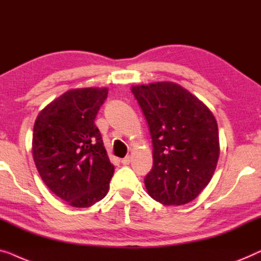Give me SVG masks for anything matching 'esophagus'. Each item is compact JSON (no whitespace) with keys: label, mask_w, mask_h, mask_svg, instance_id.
<instances>
[{"label":"esophagus","mask_w":261,"mask_h":261,"mask_svg":"<svg viewBox=\"0 0 261 261\" xmlns=\"http://www.w3.org/2000/svg\"><path fill=\"white\" fill-rule=\"evenodd\" d=\"M120 162H122V164H124V166H127V164H130V162H131V157L130 156L124 157V159L120 161Z\"/></svg>","instance_id":"obj_1"}]
</instances>
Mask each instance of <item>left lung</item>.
Masks as SVG:
<instances>
[{"instance_id": "1", "label": "left lung", "mask_w": 261, "mask_h": 261, "mask_svg": "<svg viewBox=\"0 0 261 261\" xmlns=\"http://www.w3.org/2000/svg\"><path fill=\"white\" fill-rule=\"evenodd\" d=\"M152 138L153 166L144 183L166 205L188 203L211 182L220 155L218 123L188 90L162 82L131 87Z\"/></svg>"}]
</instances>
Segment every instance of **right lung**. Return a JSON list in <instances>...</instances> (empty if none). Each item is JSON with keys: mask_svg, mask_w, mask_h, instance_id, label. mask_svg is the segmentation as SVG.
<instances>
[{"mask_svg": "<svg viewBox=\"0 0 261 261\" xmlns=\"http://www.w3.org/2000/svg\"><path fill=\"white\" fill-rule=\"evenodd\" d=\"M106 87L69 90L40 111L33 130V159L52 193L76 208L91 207L109 192L115 167L95 116Z\"/></svg>", "mask_w": 261, "mask_h": 261, "instance_id": "right-lung-1", "label": "right lung"}]
</instances>
